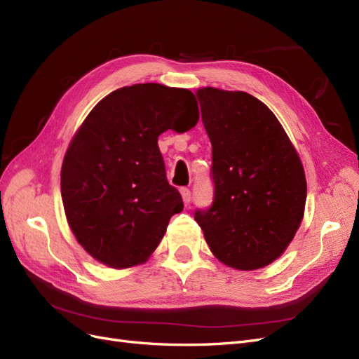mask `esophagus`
I'll use <instances>...</instances> for the list:
<instances>
[{
  "mask_svg": "<svg viewBox=\"0 0 359 359\" xmlns=\"http://www.w3.org/2000/svg\"><path fill=\"white\" fill-rule=\"evenodd\" d=\"M181 196H182L184 205H189L190 201H191V191H190V189L182 187V189H181Z\"/></svg>",
  "mask_w": 359,
  "mask_h": 359,
  "instance_id": "obj_1",
  "label": "esophagus"
}]
</instances>
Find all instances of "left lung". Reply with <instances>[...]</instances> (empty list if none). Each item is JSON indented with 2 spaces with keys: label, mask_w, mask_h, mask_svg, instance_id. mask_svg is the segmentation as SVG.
<instances>
[{
  "label": "left lung",
  "mask_w": 359,
  "mask_h": 359,
  "mask_svg": "<svg viewBox=\"0 0 359 359\" xmlns=\"http://www.w3.org/2000/svg\"><path fill=\"white\" fill-rule=\"evenodd\" d=\"M196 95L212 145L214 199L194 220L220 262L264 268L283 255L301 224L302 163L276 115L252 94L208 86Z\"/></svg>",
  "instance_id": "obj_1"
}]
</instances>
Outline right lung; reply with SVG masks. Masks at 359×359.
<instances>
[{
    "label": "right lung",
    "mask_w": 359,
    "mask_h": 359,
    "mask_svg": "<svg viewBox=\"0 0 359 359\" xmlns=\"http://www.w3.org/2000/svg\"><path fill=\"white\" fill-rule=\"evenodd\" d=\"M198 121L193 93L160 83L118 88L85 118L64 156L61 196L72 232L94 259L128 268L157 248L184 208L157 140Z\"/></svg>",
    "instance_id": "1"
}]
</instances>
